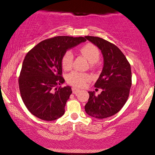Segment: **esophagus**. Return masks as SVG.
<instances>
[{
    "mask_svg": "<svg viewBox=\"0 0 155 155\" xmlns=\"http://www.w3.org/2000/svg\"><path fill=\"white\" fill-rule=\"evenodd\" d=\"M72 91H73V93L74 94H78V93L80 91L79 89H77L76 88H75V87H73V88H72Z\"/></svg>",
    "mask_w": 155,
    "mask_h": 155,
    "instance_id": "34e87169",
    "label": "esophagus"
}]
</instances>
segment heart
<instances>
[{
    "label": "heart",
    "mask_w": 155,
    "mask_h": 155,
    "mask_svg": "<svg viewBox=\"0 0 155 155\" xmlns=\"http://www.w3.org/2000/svg\"><path fill=\"white\" fill-rule=\"evenodd\" d=\"M80 53L86 57L91 63V68H95V63L100 59L101 52L99 49L92 43H87L79 49ZM74 56L71 50H67L62 55L61 64L62 68L66 71H68L73 67ZM90 76L87 73L73 71L66 76V81L69 84L75 87H83L87 82L90 80Z\"/></svg>",
    "instance_id": "1"
}]
</instances>
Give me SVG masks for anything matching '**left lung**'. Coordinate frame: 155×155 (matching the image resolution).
<instances>
[{
  "instance_id": "obj_1",
  "label": "left lung",
  "mask_w": 155,
  "mask_h": 155,
  "mask_svg": "<svg viewBox=\"0 0 155 155\" xmlns=\"http://www.w3.org/2000/svg\"><path fill=\"white\" fill-rule=\"evenodd\" d=\"M85 38L100 49L104 59V68L94 84L103 90L97 96L94 91H89L85 111L97 119L109 117L118 113L129 98L131 87V66L115 45L98 37L88 35Z\"/></svg>"
}]
</instances>
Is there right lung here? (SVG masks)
I'll use <instances>...</instances> for the list:
<instances>
[{
	"mask_svg": "<svg viewBox=\"0 0 155 155\" xmlns=\"http://www.w3.org/2000/svg\"><path fill=\"white\" fill-rule=\"evenodd\" d=\"M85 40L84 37H54L39 42L26 55L19 87L24 104L33 115L52 121L64 115L72 90L69 86L57 87L65 82L61 57L67 50Z\"/></svg>",
	"mask_w": 155,
	"mask_h": 155,
	"instance_id": "right-lung-1",
	"label": "right lung"
}]
</instances>
